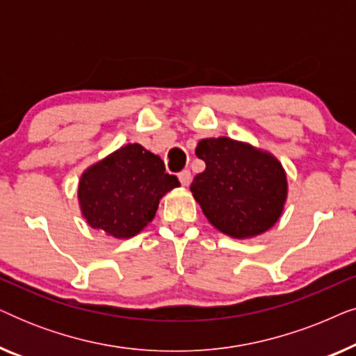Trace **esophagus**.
<instances>
[{
	"label": "esophagus",
	"instance_id": "1",
	"mask_svg": "<svg viewBox=\"0 0 356 356\" xmlns=\"http://www.w3.org/2000/svg\"><path fill=\"white\" fill-rule=\"evenodd\" d=\"M178 178H179V181H181V184L186 186V184L191 183L193 177H191V172H189V170H183V172L178 173Z\"/></svg>",
	"mask_w": 356,
	"mask_h": 356
}]
</instances>
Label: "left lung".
<instances>
[{
	"mask_svg": "<svg viewBox=\"0 0 356 356\" xmlns=\"http://www.w3.org/2000/svg\"><path fill=\"white\" fill-rule=\"evenodd\" d=\"M196 155L206 170L196 175L191 193L213 227L233 238H250L279 220L286 178L270 154L230 138L202 139Z\"/></svg>",
	"mask_w": 356,
	"mask_h": 356,
	"instance_id": "left-lung-1",
	"label": "left lung"
}]
</instances>
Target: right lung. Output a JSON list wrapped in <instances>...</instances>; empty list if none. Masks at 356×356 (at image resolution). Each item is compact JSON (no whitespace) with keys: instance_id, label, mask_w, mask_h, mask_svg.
Here are the masks:
<instances>
[{"instance_id":"right-lung-1","label":"right lung","mask_w":356,"mask_h":356,"mask_svg":"<svg viewBox=\"0 0 356 356\" xmlns=\"http://www.w3.org/2000/svg\"><path fill=\"white\" fill-rule=\"evenodd\" d=\"M179 186L165 163L139 144H128L87 168L79 181L82 216L95 230L131 238L152 222L159 201Z\"/></svg>"}]
</instances>
